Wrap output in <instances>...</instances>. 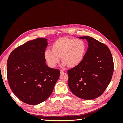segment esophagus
<instances>
[{
    "instance_id": "34e87169",
    "label": "esophagus",
    "mask_w": 123,
    "mask_h": 123,
    "mask_svg": "<svg viewBox=\"0 0 123 123\" xmlns=\"http://www.w3.org/2000/svg\"><path fill=\"white\" fill-rule=\"evenodd\" d=\"M64 72H65V71H64V70H62V69H61V70H60V73H61V74L64 73Z\"/></svg>"
}]
</instances>
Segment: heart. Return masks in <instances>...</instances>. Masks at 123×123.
Segmentation results:
<instances>
[{
    "label": "heart",
    "instance_id": "1",
    "mask_svg": "<svg viewBox=\"0 0 123 123\" xmlns=\"http://www.w3.org/2000/svg\"><path fill=\"white\" fill-rule=\"evenodd\" d=\"M86 49V43L82 39L62 37L52 44V51L47 49L44 51V58L51 68L59 62V57L64 65L74 67L83 61Z\"/></svg>",
    "mask_w": 123,
    "mask_h": 123
}]
</instances>
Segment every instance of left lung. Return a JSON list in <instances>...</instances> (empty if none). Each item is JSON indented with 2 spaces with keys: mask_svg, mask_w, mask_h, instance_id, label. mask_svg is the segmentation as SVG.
Masks as SVG:
<instances>
[{
  "mask_svg": "<svg viewBox=\"0 0 123 123\" xmlns=\"http://www.w3.org/2000/svg\"><path fill=\"white\" fill-rule=\"evenodd\" d=\"M89 47L80 64L68 71L70 90L78 98L93 99L101 95L109 85L114 70L111 52L106 44L90 36Z\"/></svg>",
  "mask_w": 123,
  "mask_h": 123,
  "instance_id": "obj_1",
  "label": "left lung"
}]
</instances>
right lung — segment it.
<instances>
[{
	"mask_svg": "<svg viewBox=\"0 0 123 123\" xmlns=\"http://www.w3.org/2000/svg\"><path fill=\"white\" fill-rule=\"evenodd\" d=\"M47 39L38 38L17 47L7 61V79L10 88L21 101L35 105L52 94L60 71L46 65L44 52Z\"/></svg>",
	"mask_w": 123,
	"mask_h": 123,
	"instance_id": "1",
	"label": "right lung"
}]
</instances>
